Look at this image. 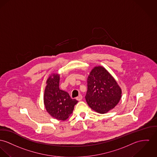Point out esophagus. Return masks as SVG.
Masks as SVG:
<instances>
[{
	"label": "esophagus",
	"instance_id": "esophagus-1",
	"mask_svg": "<svg viewBox=\"0 0 157 157\" xmlns=\"http://www.w3.org/2000/svg\"><path fill=\"white\" fill-rule=\"evenodd\" d=\"M82 99V96L81 94L79 95V96H78L76 97V100H78V101H81Z\"/></svg>",
	"mask_w": 157,
	"mask_h": 157
}]
</instances>
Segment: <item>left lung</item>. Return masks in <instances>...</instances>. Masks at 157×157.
Instances as JSON below:
<instances>
[{"label": "left lung", "mask_w": 157, "mask_h": 157, "mask_svg": "<svg viewBox=\"0 0 157 157\" xmlns=\"http://www.w3.org/2000/svg\"><path fill=\"white\" fill-rule=\"evenodd\" d=\"M85 96L88 106L99 113L114 108L121 98V88L108 71L102 66L94 67L87 79Z\"/></svg>", "instance_id": "obj_1"}]
</instances>
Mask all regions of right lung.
Masks as SVG:
<instances>
[{
  "label": "right lung",
  "instance_id": "obj_1",
  "mask_svg": "<svg viewBox=\"0 0 157 157\" xmlns=\"http://www.w3.org/2000/svg\"><path fill=\"white\" fill-rule=\"evenodd\" d=\"M60 75L54 73L47 81L44 91L45 107L53 118L64 121L72 113L75 105L78 102L71 98L69 94L59 88Z\"/></svg>",
  "mask_w": 157,
  "mask_h": 157
}]
</instances>
